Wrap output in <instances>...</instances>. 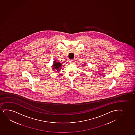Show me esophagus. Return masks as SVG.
Returning a JSON list of instances; mask_svg holds the SVG:
<instances>
[{
  "mask_svg": "<svg viewBox=\"0 0 135 135\" xmlns=\"http://www.w3.org/2000/svg\"><path fill=\"white\" fill-rule=\"evenodd\" d=\"M74 61V59H71V60H70V62H71V63H73Z\"/></svg>",
  "mask_w": 135,
  "mask_h": 135,
  "instance_id": "34e87169",
  "label": "esophagus"
}]
</instances>
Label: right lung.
I'll return each mask as SVG.
<instances>
[{
	"label": "right lung",
	"mask_w": 135,
	"mask_h": 135,
	"mask_svg": "<svg viewBox=\"0 0 135 135\" xmlns=\"http://www.w3.org/2000/svg\"><path fill=\"white\" fill-rule=\"evenodd\" d=\"M61 64L59 62H56V61H54V62L53 64V68L54 69H56L57 70V71H59V69H60L61 66Z\"/></svg>",
	"instance_id": "obj_1"
}]
</instances>
